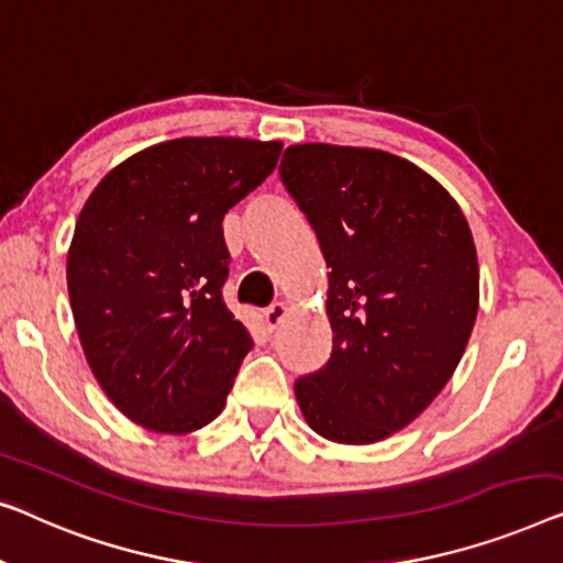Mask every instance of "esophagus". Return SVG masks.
<instances>
[{"label":"esophagus","mask_w":563,"mask_h":563,"mask_svg":"<svg viewBox=\"0 0 563 563\" xmlns=\"http://www.w3.org/2000/svg\"><path fill=\"white\" fill-rule=\"evenodd\" d=\"M285 316H288V303H283V300H278V303H273V306H267L265 308L267 329H278Z\"/></svg>","instance_id":"1"}]
</instances>
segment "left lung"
I'll use <instances>...</instances> for the list:
<instances>
[{
  "label": "left lung",
  "instance_id": "1",
  "mask_svg": "<svg viewBox=\"0 0 563 563\" xmlns=\"http://www.w3.org/2000/svg\"><path fill=\"white\" fill-rule=\"evenodd\" d=\"M280 180L331 267L334 344L319 372L296 379L300 413L329 441H383L431 406L470 342V224L439 180L383 150L290 145Z\"/></svg>",
  "mask_w": 563,
  "mask_h": 563
}]
</instances>
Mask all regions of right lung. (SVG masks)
<instances>
[{
    "label": "right lung",
    "instance_id": "obj_1",
    "mask_svg": "<svg viewBox=\"0 0 563 563\" xmlns=\"http://www.w3.org/2000/svg\"><path fill=\"white\" fill-rule=\"evenodd\" d=\"M283 142L180 137L109 170L78 213L68 296L86 362L130 421L203 429L252 350L221 285L224 213L278 165Z\"/></svg>",
    "mask_w": 563,
    "mask_h": 563
}]
</instances>
